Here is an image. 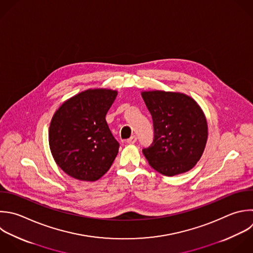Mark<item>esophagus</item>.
<instances>
[{"label":"esophagus","mask_w":253,"mask_h":253,"mask_svg":"<svg viewBox=\"0 0 253 253\" xmlns=\"http://www.w3.org/2000/svg\"><path fill=\"white\" fill-rule=\"evenodd\" d=\"M136 136L135 135H132V136H130L128 139H126V142L128 143V144H133L135 141H136Z\"/></svg>","instance_id":"esophagus-1"}]
</instances>
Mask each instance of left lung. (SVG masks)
Listing matches in <instances>:
<instances>
[{"label": "left lung", "instance_id": "8db88e82", "mask_svg": "<svg viewBox=\"0 0 253 253\" xmlns=\"http://www.w3.org/2000/svg\"><path fill=\"white\" fill-rule=\"evenodd\" d=\"M153 121L154 139L142 149L149 165L165 176L191 170L206 147L208 124L198 103L179 92H141Z\"/></svg>", "mask_w": 253, "mask_h": 253}]
</instances>
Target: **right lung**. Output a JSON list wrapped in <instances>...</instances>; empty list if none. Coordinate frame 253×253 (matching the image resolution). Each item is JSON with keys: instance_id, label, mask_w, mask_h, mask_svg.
I'll use <instances>...</instances> for the list:
<instances>
[{"instance_id": "add662e5", "label": "right lung", "mask_w": 253, "mask_h": 253, "mask_svg": "<svg viewBox=\"0 0 253 253\" xmlns=\"http://www.w3.org/2000/svg\"><path fill=\"white\" fill-rule=\"evenodd\" d=\"M118 92L89 89L66 100L52 117L48 140L56 164L69 176L96 181L112 166L120 144L106 122Z\"/></svg>"}]
</instances>
